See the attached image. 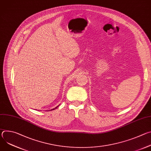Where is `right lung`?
Instances as JSON below:
<instances>
[{"label":"right lung","instance_id":"right-lung-1","mask_svg":"<svg viewBox=\"0 0 151 151\" xmlns=\"http://www.w3.org/2000/svg\"><path fill=\"white\" fill-rule=\"evenodd\" d=\"M59 105H60V104H59ZM59 105H58V106H57V107H55V108H54V109H51V110H50V111H52V110H54V109H57V107H58L59 106ZM38 111H39V110H38Z\"/></svg>","mask_w":151,"mask_h":151}]
</instances>
